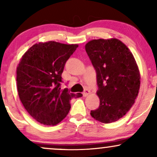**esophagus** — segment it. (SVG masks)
Masks as SVG:
<instances>
[{"instance_id": "1", "label": "esophagus", "mask_w": 157, "mask_h": 157, "mask_svg": "<svg viewBox=\"0 0 157 157\" xmlns=\"http://www.w3.org/2000/svg\"><path fill=\"white\" fill-rule=\"evenodd\" d=\"M89 94H90V90L88 89H85L84 91L82 92V95H83L84 97H87Z\"/></svg>"}]
</instances>
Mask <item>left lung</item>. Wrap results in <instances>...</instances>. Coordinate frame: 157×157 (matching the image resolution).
<instances>
[{
  "instance_id": "obj_1",
  "label": "left lung",
  "mask_w": 157,
  "mask_h": 157,
  "mask_svg": "<svg viewBox=\"0 0 157 157\" xmlns=\"http://www.w3.org/2000/svg\"><path fill=\"white\" fill-rule=\"evenodd\" d=\"M86 51L97 73L100 103L90 116L109 124L122 118L135 103L140 77L133 55L120 40L94 39Z\"/></svg>"
}]
</instances>
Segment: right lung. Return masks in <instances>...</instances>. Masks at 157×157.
<instances>
[{
	"label": "right lung",
	"mask_w": 157,
	"mask_h": 157,
	"mask_svg": "<svg viewBox=\"0 0 157 157\" xmlns=\"http://www.w3.org/2000/svg\"><path fill=\"white\" fill-rule=\"evenodd\" d=\"M77 48V44L52 41L39 43L33 45L21 58L17 69L19 97L28 113L38 122L56 125L70 110L71 100L82 96L60 88L64 66Z\"/></svg>",
	"instance_id": "1"
}]
</instances>
